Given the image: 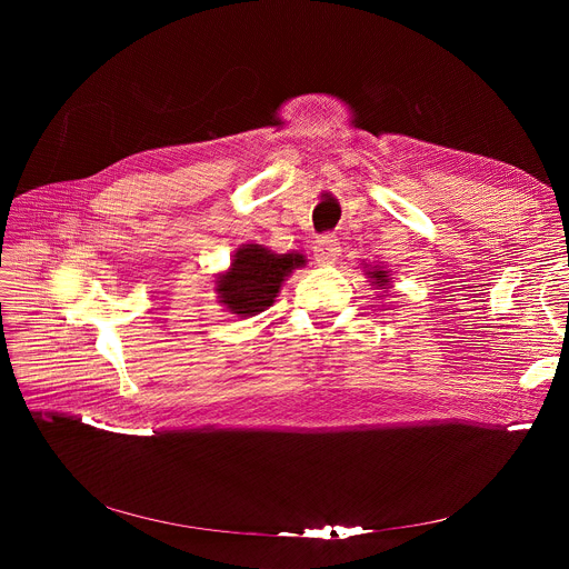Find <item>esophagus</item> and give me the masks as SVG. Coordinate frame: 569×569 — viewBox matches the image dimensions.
Listing matches in <instances>:
<instances>
[{"label": "esophagus", "instance_id": "esophagus-1", "mask_svg": "<svg viewBox=\"0 0 569 569\" xmlns=\"http://www.w3.org/2000/svg\"><path fill=\"white\" fill-rule=\"evenodd\" d=\"M338 257H340V240H338V236L327 233V236H321L315 242V259L319 263H336Z\"/></svg>", "mask_w": 569, "mask_h": 569}]
</instances>
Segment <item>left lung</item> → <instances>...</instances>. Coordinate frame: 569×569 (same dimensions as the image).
I'll return each instance as SVG.
<instances>
[{
	"label": "left lung",
	"mask_w": 569,
	"mask_h": 569,
	"mask_svg": "<svg viewBox=\"0 0 569 569\" xmlns=\"http://www.w3.org/2000/svg\"><path fill=\"white\" fill-rule=\"evenodd\" d=\"M365 274L371 279V283H373L376 288H389V286H391V274H389V270H385V268H380V266H373L371 270H365Z\"/></svg>",
	"instance_id": "8db88e82"
}]
</instances>
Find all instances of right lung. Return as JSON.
Segmentation results:
<instances>
[{
    "mask_svg": "<svg viewBox=\"0 0 569 569\" xmlns=\"http://www.w3.org/2000/svg\"><path fill=\"white\" fill-rule=\"evenodd\" d=\"M303 266L306 257L299 252L277 254L259 242H246L233 252L229 268L216 277L213 290L227 312L248 319L268 310L283 281Z\"/></svg>",
    "mask_w": 569,
    "mask_h": 569,
    "instance_id": "1",
    "label": "right lung"
}]
</instances>
